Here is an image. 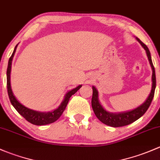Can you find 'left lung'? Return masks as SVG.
Segmentation results:
<instances>
[{
  "label": "left lung",
  "mask_w": 160,
  "mask_h": 160,
  "mask_svg": "<svg viewBox=\"0 0 160 160\" xmlns=\"http://www.w3.org/2000/svg\"><path fill=\"white\" fill-rule=\"evenodd\" d=\"M136 39L139 42L142 47L145 49L147 55L148 59H149V64L152 68V88L149 93V96L146 99V101L139 106L136 107L134 109H132L130 111L122 112H110L104 108V107L101 105L99 100H98V92L95 86H92V106L93 109L94 113L96 116L97 118L100 120L102 123L107 125V126H112V127H121V126H127L131 124L133 122L139 119L141 116L145 114L147 109L149 108V105L153 98L155 89H156V73H155V68L152 64V58H151L150 52L147 46L139 40L138 38L136 37Z\"/></svg>",
  "instance_id": "1"
}]
</instances>
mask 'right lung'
<instances>
[{"mask_svg":"<svg viewBox=\"0 0 160 160\" xmlns=\"http://www.w3.org/2000/svg\"><path fill=\"white\" fill-rule=\"evenodd\" d=\"M18 45V44L15 46V48L14 49V52H13L12 55H11V58H9L8 69H7V88H8V93L10 98V101H11V104L14 106V108L18 112L19 114L24 117L27 121L31 122V124L36 125V126H44V125H48L54 122L57 121L60 118V116H62L63 112L65 111L71 96L78 91L82 85H79L76 88H73V89L70 90V91L67 92L65 95L63 101L62 102L60 105L57 108H55V109L52 110L51 112H46L35 111V110L31 109V108L24 106V105L21 104L18 100L16 98L15 95H14L12 89H11V65H12L13 58H14V54H15Z\"/></svg>","mask_w":160,"mask_h":160,"instance_id":"add662e5","label":"right lung"}]
</instances>
